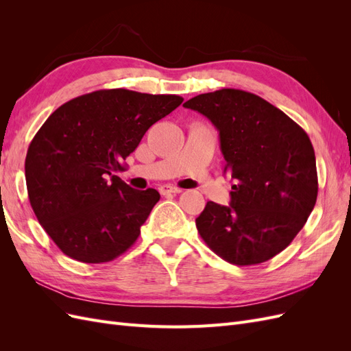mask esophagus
Returning <instances> with one entry per match:
<instances>
[{
  "mask_svg": "<svg viewBox=\"0 0 351 351\" xmlns=\"http://www.w3.org/2000/svg\"><path fill=\"white\" fill-rule=\"evenodd\" d=\"M159 192H161V195H177V193H182L183 189L180 187H174V186H161L159 187Z\"/></svg>",
  "mask_w": 351,
  "mask_h": 351,
  "instance_id": "esophagus-1",
  "label": "esophagus"
}]
</instances>
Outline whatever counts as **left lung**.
I'll return each instance as SVG.
<instances>
[{
	"mask_svg": "<svg viewBox=\"0 0 351 351\" xmlns=\"http://www.w3.org/2000/svg\"><path fill=\"white\" fill-rule=\"evenodd\" d=\"M219 132L231 202H208L200 237L224 261L267 262L297 236L316 204L317 174L309 136L268 101L240 89L202 93L183 104Z\"/></svg>",
	"mask_w": 351,
	"mask_h": 351,
	"instance_id": "obj_1",
	"label": "left lung"
}]
</instances>
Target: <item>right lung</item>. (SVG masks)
Returning a JSON list of instances; mask_svg holds the SVG:
<instances>
[{
	"label": "right lung",
	"instance_id": "obj_1",
	"mask_svg": "<svg viewBox=\"0 0 351 351\" xmlns=\"http://www.w3.org/2000/svg\"><path fill=\"white\" fill-rule=\"evenodd\" d=\"M183 102L177 95L104 89L52 112L30 142L25 173L32 209L60 250L83 263L130 249L159 200L115 176L143 134Z\"/></svg>",
	"mask_w": 351,
	"mask_h": 351
}]
</instances>
